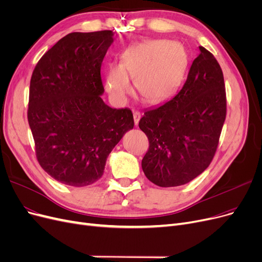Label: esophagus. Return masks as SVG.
<instances>
[{
    "label": "esophagus",
    "mask_w": 262,
    "mask_h": 262,
    "mask_svg": "<svg viewBox=\"0 0 262 262\" xmlns=\"http://www.w3.org/2000/svg\"><path fill=\"white\" fill-rule=\"evenodd\" d=\"M140 116H141V114H140L139 111H134V122H135V125H136V126H137L138 123H139Z\"/></svg>",
    "instance_id": "1"
}]
</instances>
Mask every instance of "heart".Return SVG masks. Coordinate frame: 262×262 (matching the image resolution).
<instances>
[{
	"mask_svg": "<svg viewBox=\"0 0 262 262\" xmlns=\"http://www.w3.org/2000/svg\"><path fill=\"white\" fill-rule=\"evenodd\" d=\"M186 67V54L179 45L164 40L144 41L127 48L120 64L108 66L105 90L114 101L123 103L133 92L132 77L144 100L160 102L176 91Z\"/></svg>",
	"mask_w": 262,
	"mask_h": 262,
	"instance_id": "heart-1",
	"label": "heart"
}]
</instances>
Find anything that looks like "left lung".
Masks as SVG:
<instances>
[{
  "label": "left lung",
  "mask_w": 262,
  "mask_h": 262,
  "mask_svg": "<svg viewBox=\"0 0 262 262\" xmlns=\"http://www.w3.org/2000/svg\"><path fill=\"white\" fill-rule=\"evenodd\" d=\"M199 48L177 95L144 111L139 121L149 139L142 170L159 187L182 186L196 178L218 147L227 114L224 74L214 55Z\"/></svg>",
  "instance_id": "left-lung-1"
}]
</instances>
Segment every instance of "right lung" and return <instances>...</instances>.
Here are the masks:
<instances>
[{"label": "right lung", "mask_w": 262, "mask_h": 262, "mask_svg": "<svg viewBox=\"0 0 262 262\" xmlns=\"http://www.w3.org/2000/svg\"><path fill=\"white\" fill-rule=\"evenodd\" d=\"M113 35L69 33L42 56L31 76L28 122L36 159L67 186L99 180L109 154L134 127L129 109H113L101 99L100 68Z\"/></svg>", "instance_id": "add662e5"}]
</instances>
